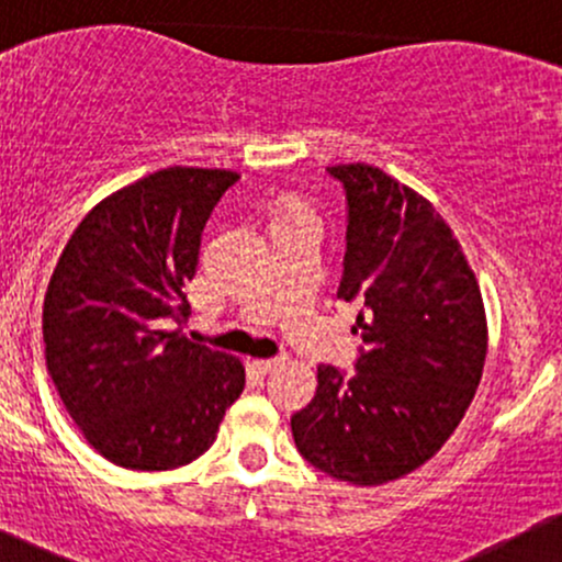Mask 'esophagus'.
<instances>
[{"mask_svg": "<svg viewBox=\"0 0 562 562\" xmlns=\"http://www.w3.org/2000/svg\"><path fill=\"white\" fill-rule=\"evenodd\" d=\"M277 364H280V359H256V362H254V367L261 372V375H267V372H272Z\"/></svg>", "mask_w": 562, "mask_h": 562, "instance_id": "esophagus-1", "label": "esophagus"}]
</instances>
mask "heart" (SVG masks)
Listing matches in <instances>:
<instances>
[{
  "instance_id": "1",
  "label": "heart",
  "mask_w": 562,
  "mask_h": 562,
  "mask_svg": "<svg viewBox=\"0 0 562 562\" xmlns=\"http://www.w3.org/2000/svg\"><path fill=\"white\" fill-rule=\"evenodd\" d=\"M293 214H308V211L303 209V205H299V203H290V205H285V209L280 211V218L282 216H293Z\"/></svg>"
}]
</instances>
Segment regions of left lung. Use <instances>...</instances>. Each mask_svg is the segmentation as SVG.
Returning <instances> with one entry per match:
<instances>
[{
    "label": "left lung",
    "mask_w": 562,
    "mask_h": 562,
    "mask_svg": "<svg viewBox=\"0 0 562 562\" xmlns=\"http://www.w3.org/2000/svg\"><path fill=\"white\" fill-rule=\"evenodd\" d=\"M346 192L338 299L364 303L357 372L317 367V393L290 417L322 473L380 486L412 473L465 417L486 362L479 280L420 192L367 164L327 166Z\"/></svg>",
    "instance_id": "obj_1"
}]
</instances>
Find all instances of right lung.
Listing matches in <instances>:
<instances>
[{
    "mask_svg": "<svg viewBox=\"0 0 562 562\" xmlns=\"http://www.w3.org/2000/svg\"><path fill=\"white\" fill-rule=\"evenodd\" d=\"M240 179L171 166L76 227L44 295V357L68 415L113 465L173 470L214 443L245 389L237 357L184 338L200 235Z\"/></svg>",
    "mask_w": 562,
    "mask_h": 562,
    "instance_id": "1",
    "label": "right lung"
}]
</instances>
